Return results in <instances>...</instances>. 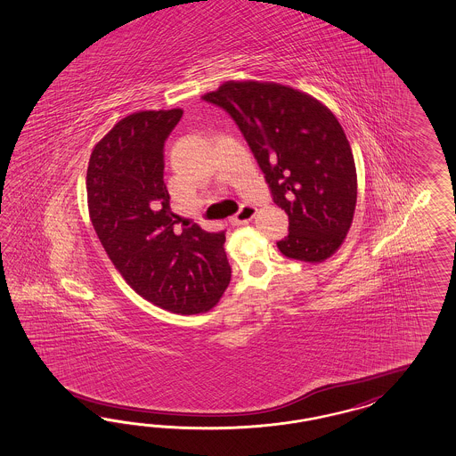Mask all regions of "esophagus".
I'll list each match as a JSON object with an SVG mask.
<instances>
[{
  "label": "esophagus",
  "mask_w": 456,
  "mask_h": 456,
  "mask_svg": "<svg viewBox=\"0 0 456 456\" xmlns=\"http://www.w3.org/2000/svg\"><path fill=\"white\" fill-rule=\"evenodd\" d=\"M256 215V208L253 205H241V208L238 209V213L232 216V224H243L248 223L253 216Z\"/></svg>",
  "instance_id": "1"
}]
</instances>
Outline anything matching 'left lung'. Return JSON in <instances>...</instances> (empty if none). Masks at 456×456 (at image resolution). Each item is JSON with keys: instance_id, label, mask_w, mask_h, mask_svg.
<instances>
[{"instance_id": "1", "label": "left lung", "mask_w": 456, "mask_h": 456, "mask_svg": "<svg viewBox=\"0 0 456 456\" xmlns=\"http://www.w3.org/2000/svg\"><path fill=\"white\" fill-rule=\"evenodd\" d=\"M205 102L224 110L288 215L278 249L293 260L331 256L352 226L356 168L338 119L306 93L276 83L226 81Z\"/></svg>"}]
</instances>
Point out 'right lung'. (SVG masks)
<instances>
[{
  "label": "right lung",
  "instance_id": "right-lung-1",
  "mask_svg": "<svg viewBox=\"0 0 456 456\" xmlns=\"http://www.w3.org/2000/svg\"><path fill=\"white\" fill-rule=\"evenodd\" d=\"M183 110L123 118L93 150L86 191L94 232L106 255L138 295L178 314L208 312L232 278L224 230L198 224L175 233L163 180L165 142Z\"/></svg>",
  "mask_w": 456,
  "mask_h": 456
}]
</instances>
